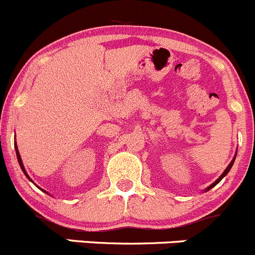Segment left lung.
Returning <instances> with one entry per match:
<instances>
[{
  "label": "left lung",
  "mask_w": 255,
  "mask_h": 255,
  "mask_svg": "<svg viewBox=\"0 0 255 255\" xmlns=\"http://www.w3.org/2000/svg\"><path fill=\"white\" fill-rule=\"evenodd\" d=\"M235 157H237V152H235L234 157H233V160H232V161H230V164H229V165H228V166H227V169H225V170H224V173H223V174H222V175H220V176H219V178H218V179H217V180H215V181H214V183H213V184H212V185H209V186H208V188H207V189H205V191H208V190H210V189H212V188H214V186H215V185H217V184H218V183H219V181H220V180H222V179H223V178H224V176H225V175H227V174H228V173H229V171H230V169H232V166H233V164H234V160H235Z\"/></svg>",
  "instance_id": "obj_1"
}]
</instances>
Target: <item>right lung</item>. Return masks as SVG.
<instances>
[{"label":"right lung","mask_w":255,"mask_h":255,"mask_svg":"<svg viewBox=\"0 0 255 255\" xmlns=\"http://www.w3.org/2000/svg\"><path fill=\"white\" fill-rule=\"evenodd\" d=\"M14 149H16V155H17V160H18V164H20V166H21V169H22V171H23V174H25L26 176H27V179L28 180H31V178L30 176H28V174L26 173V169H25V166H23V162H22V159H21V155H20V152H18V149H17V145L14 144ZM32 181V180H31ZM41 190H42V189H41ZM42 191H45V190H42ZM46 194H48L47 191H45Z\"/></svg>","instance_id":"right-lung-1"}]
</instances>
